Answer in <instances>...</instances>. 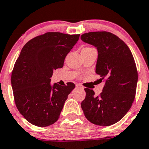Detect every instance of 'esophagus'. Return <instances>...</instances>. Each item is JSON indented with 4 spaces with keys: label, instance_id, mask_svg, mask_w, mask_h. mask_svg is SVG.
<instances>
[{
    "label": "esophagus",
    "instance_id": "esophagus-1",
    "mask_svg": "<svg viewBox=\"0 0 149 149\" xmlns=\"http://www.w3.org/2000/svg\"><path fill=\"white\" fill-rule=\"evenodd\" d=\"M76 88H79L80 89H84V87H82L81 85H80V84H77V85H76Z\"/></svg>",
    "mask_w": 149,
    "mask_h": 149
}]
</instances>
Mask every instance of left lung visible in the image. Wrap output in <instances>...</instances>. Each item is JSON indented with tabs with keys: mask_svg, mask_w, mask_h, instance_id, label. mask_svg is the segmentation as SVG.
Instances as JSON below:
<instances>
[{
	"mask_svg": "<svg viewBox=\"0 0 149 149\" xmlns=\"http://www.w3.org/2000/svg\"><path fill=\"white\" fill-rule=\"evenodd\" d=\"M81 39L97 48L96 73L105 82L98 96L93 89L85 88L81 107L91 123L111 126L126 115L135 99L138 79L135 60L123 41L109 32L85 33Z\"/></svg>",
	"mask_w": 149,
	"mask_h": 149,
	"instance_id": "8db88e82",
	"label": "left lung"
}]
</instances>
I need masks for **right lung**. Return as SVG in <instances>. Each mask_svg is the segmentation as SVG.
<instances>
[{
  "mask_svg": "<svg viewBox=\"0 0 149 149\" xmlns=\"http://www.w3.org/2000/svg\"><path fill=\"white\" fill-rule=\"evenodd\" d=\"M80 35L49 32L25 44L14 64L11 83L16 106L28 122L39 127L56 122L73 82L51 87L53 70L62 68L64 59Z\"/></svg>",
  "mask_w": 149,
  "mask_h": 149,
  "instance_id": "add662e5",
  "label": "right lung"
}]
</instances>
